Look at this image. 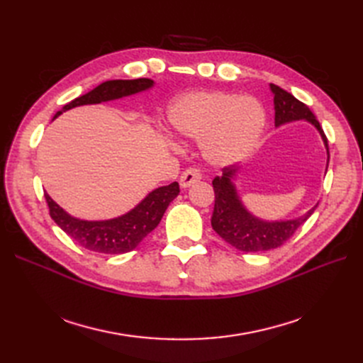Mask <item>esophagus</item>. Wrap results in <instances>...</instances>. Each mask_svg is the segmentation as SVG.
Returning a JSON list of instances; mask_svg holds the SVG:
<instances>
[{
    "label": "esophagus",
    "mask_w": 363,
    "mask_h": 363,
    "mask_svg": "<svg viewBox=\"0 0 363 363\" xmlns=\"http://www.w3.org/2000/svg\"><path fill=\"white\" fill-rule=\"evenodd\" d=\"M201 180V172H200V169H196V168H189V169H186L183 174H182V177H180V186L182 188H189V186H192V184H195L196 182H200Z\"/></svg>",
    "instance_id": "esophagus-1"
}]
</instances>
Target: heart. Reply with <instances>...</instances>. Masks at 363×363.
Masks as SVG:
<instances>
[{"label":"heart","instance_id":"heart-1","mask_svg":"<svg viewBox=\"0 0 363 363\" xmlns=\"http://www.w3.org/2000/svg\"><path fill=\"white\" fill-rule=\"evenodd\" d=\"M175 135L201 140L203 155L216 167H228L245 159L257 145L267 116L252 96L201 91L175 100L167 112Z\"/></svg>","mask_w":363,"mask_h":363}]
</instances>
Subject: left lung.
<instances>
[{"instance_id": "left-lung-1", "label": "left lung", "mask_w": 363, "mask_h": 363, "mask_svg": "<svg viewBox=\"0 0 363 363\" xmlns=\"http://www.w3.org/2000/svg\"><path fill=\"white\" fill-rule=\"evenodd\" d=\"M269 89L274 95V111H276V127L292 123V121H306L320 131L321 139L327 150V164H328V144L324 131L318 123L311 108L304 103L286 92L276 84H269ZM240 168L227 167L223 169V175L213 179L215 191V207L212 213V227L227 244L232 247L247 251H268L283 245L286 240L298 230L306 219L309 218L316 208L312 207L309 212L295 219H280V221H267L256 215H252L244 206L242 200L236 191L235 180Z\"/></svg>"}]
</instances>
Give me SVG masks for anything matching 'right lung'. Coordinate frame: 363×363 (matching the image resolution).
I'll return each instance as SVG.
<instances>
[{"label":"right lung","mask_w":363,"mask_h":363,"mask_svg":"<svg viewBox=\"0 0 363 363\" xmlns=\"http://www.w3.org/2000/svg\"><path fill=\"white\" fill-rule=\"evenodd\" d=\"M152 84H155V82L150 79L104 82L91 92L75 98L67 106H63L62 111L54 115L52 119H56L63 112L74 107L100 104L144 92L152 87ZM179 192L180 188L177 182L162 186V188L151 191L144 200L127 213L112 219H104V221H87V219L69 215L47 192L45 200L54 223L77 244L95 252H103V255H123V252L135 250L144 240V238L159 225L164 211L179 195Z\"/></svg>","instance_id":"add662e5"}]
</instances>
